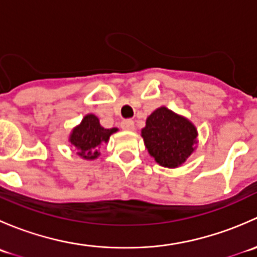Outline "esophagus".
<instances>
[{
  "instance_id": "obj_1",
  "label": "esophagus",
  "mask_w": 257,
  "mask_h": 257,
  "mask_svg": "<svg viewBox=\"0 0 257 257\" xmlns=\"http://www.w3.org/2000/svg\"><path fill=\"white\" fill-rule=\"evenodd\" d=\"M120 126L124 131H134V121L132 119H124L121 120Z\"/></svg>"
}]
</instances>
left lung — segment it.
<instances>
[{"instance_id": "left-lung-1", "label": "left lung", "mask_w": 257, "mask_h": 257, "mask_svg": "<svg viewBox=\"0 0 257 257\" xmlns=\"http://www.w3.org/2000/svg\"><path fill=\"white\" fill-rule=\"evenodd\" d=\"M142 137L155 162L165 168H177L194 152L198 133L188 119L162 107L148 116Z\"/></svg>"}]
</instances>
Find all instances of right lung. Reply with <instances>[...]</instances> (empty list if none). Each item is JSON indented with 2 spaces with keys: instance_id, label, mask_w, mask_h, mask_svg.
Returning a JSON list of instances; mask_svg holds the SVG:
<instances>
[{
  "instance_id": "add662e5",
  "label": "right lung",
  "mask_w": 257,
  "mask_h": 257,
  "mask_svg": "<svg viewBox=\"0 0 257 257\" xmlns=\"http://www.w3.org/2000/svg\"><path fill=\"white\" fill-rule=\"evenodd\" d=\"M118 131L116 128L104 129L99 120L93 114L84 116L82 123L73 129L71 134L72 145L78 149V155L84 159H95L99 155L98 148L103 143H107L109 137Z\"/></svg>"
}]
</instances>
